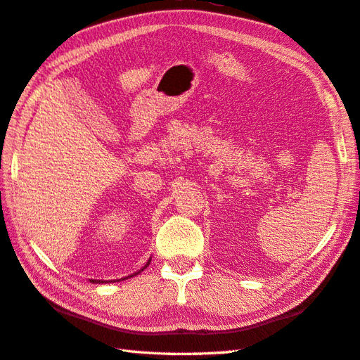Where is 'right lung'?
Segmentation results:
<instances>
[{"mask_svg":"<svg viewBox=\"0 0 360 360\" xmlns=\"http://www.w3.org/2000/svg\"><path fill=\"white\" fill-rule=\"evenodd\" d=\"M150 262H151V259L148 260V262L143 265V269H140L139 271H136V273H132V274H129V276H126V278H122V279H128V278H132V276H136V274H139V273H142L148 265H150ZM122 279H117V281H122ZM90 283H94V284H104V283H114V281H103V279H90Z\"/></svg>","mask_w":360,"mask_h":360,"instance_id":"right-lung-1","label":"right lung"}]
</instances>
